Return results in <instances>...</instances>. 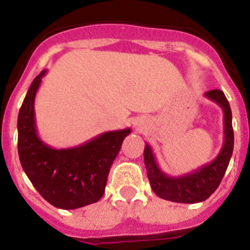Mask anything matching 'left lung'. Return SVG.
I'll use <instances>...</instances> for the list:
<instances>
[{
    "label": "left lung",
    "mask_w": 250,
    "mask_h": 250,
    "mask_svg": "<svg viewBox=\"0 0 250 250\" xmlns=\"http://www.w3.org/2000/svg\"><path fill=\"white\" fill-rule=\"evenodd\" d=\"M222 108L223 111V146L219 153L213 161L205 164L196 170L171 177L160 169L152 148L148 143L145 147V165L147 169V177L149 179L153 192L165 200L195 204L207 200L215 189L218 188L223 175L226 173L229 160L233 151V130L232 113L229 108V101L222 90H210L204 94Z\"/></svg>",
    "instance_id": "left-lung-1"
}]
</instances>
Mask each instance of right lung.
<instances>
[{
    "mask_svg": "<svg viewBox=\"0 0 250 250\" xmlns=\"http://www.w3.org/2000/svg\"><path fill=\"white\" fill-rule=\"evenodd\" d=\"M46 69L28 89L18 116V152L23 170L40 195L59 209L97 203L104 193L113 160L131 129L105 131L83 145L53 148L37 134L35 98Z\"/></svg>",
    "mask_w": 250,
    "mask_h": 250,
    "instance_id": "right-lung-1",
    "label": "right lung"
}]
</instances>
